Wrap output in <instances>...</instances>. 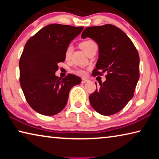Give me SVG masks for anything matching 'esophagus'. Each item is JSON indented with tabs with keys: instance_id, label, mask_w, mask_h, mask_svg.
Here are the masks:
<instances>
[{
	"instance_id": "1",
	"label": "esophagus",
	"mask_w": 159,
	"mask_h": 159,
	"mask_svg": "<svg viewBox=\"0 0 159 159\" xmlns=\"http://www.w3.org/2000/svg\"><path fill=\"white\" fill-rule=\"evenodd\" d=\"M87 82H88V80L84 79V78H82V83H86Z\"/></svg>"
}]
</instances>
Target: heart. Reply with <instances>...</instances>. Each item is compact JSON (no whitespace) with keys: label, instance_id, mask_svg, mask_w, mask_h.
Returning <instances> with one entry per match:
<instances>
[{"label":"heart","instance_id":"b5f03b06","mask_svg":"<svg viewBox=\"0 0 159 159\" xmlns=\"http://www.w3.org/2000/svg\"><path fill=\"white\" fill-rule=\"evenodd\" d=\"M80 46L86 53H87V54H89V53L92 51L93 49L97 48L96 43L94 41L91 40H87L82 41V43H80ZM72 49H73V47H72V44H68V45L67 46V47L65 49V52H64V56H65L66 59H69L70 57L72 52ZM74 72L75 74L80 75V76L84 75L86 73L84 70H82V69H77L76 70H75Z\"/></svg>","mask_w":159,"mask_h":159}]
</instances>
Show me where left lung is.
Listing matches in <instances>:
<instances>
[{"instance_id":"left-lung-1","label":"left lung","mask_w":159,"mask_h":159,"mask_svg":"<svg viewBox=\"0 0 159 159\" xmlns=\"http://www.w3.org/2000/svg\"><path fill=\"white\" fill-rule=\"evenodd\" d=\"M98 45V59L93 77L106 72V80L89 97L91 106L102 115L119 112L133 95L140 77V57L133 42L123 30L112 24L87 27L82 38Z\"/></svg>"}]
</instances>
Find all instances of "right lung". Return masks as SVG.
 <instances>
[{"mask_svg":"<svg viewBox=\"0 0 159 159\" xmlns=\"http://www.w3.org/2000/svg\"><path fill=\"white\" fill-rule=\"evenodd\" d=\"M83 29V26L49 24L25 44L19 60V81L28 103L41 115L59 113L66 106L71 88L82 82L72 74L61 80L55 72L58 63L66 59L67 46Z\"/></svg>","mask_w":159,"mask_h":159,"instance_id":"1","label":"right lung"}]
</instances>
